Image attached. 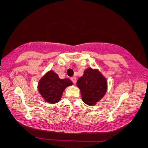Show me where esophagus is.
Segmentation results:
<instances>
[{"label": "esophagus", "mask_w": 148, "mask_h": 148, "mask_svg": "<svg viewBox=\"0 0 148 148\" xmlns=\"http://www.w3.org/2000/svg\"><path fill=\"white\" fill-rule=\"evenodd\" d=\"M71 80L72 81V82L74 84H76V82H77V79H76V77H71Z\"/></svg>", "instance_id": "esophagus-1"}]
</instances>
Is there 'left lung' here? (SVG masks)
Listing matches in <instances>:
<instances>
[{"label":"left lung","instance_id":"8db88e82","mask_svg":"<svg viewBox=\"0 0 148 148\" xmlns=\"http://www.w3.org/2000/svg\"><path fill=\"white\" fill-rule=\"evenodd\" d=\"M77 86L80 89L82 100L90 106H94L104 96L107 90L106 79L98 70L88 68L84 75L79 79Z\"/></svg>","mask_w":148,"mask_h":148}]
</instances>
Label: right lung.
<instances>
[{
    "label": "right lung",
    "instance_id": "obj_1",
    "mask_svg": "<svg viewBox=\"0 0 148 148\" xmlns=\"http://www.w3.org/2000/svg\"><path fill=\"white\" fill-rule=\"evenodd\" d=\"M72 84L69 79H61L57 74L50 71L40 79L38 90L46 102L55 104L60 101L64 89Z\"/></svg>",
    "mask_w": 148,
    "mask_h": 148
}]
</instances>
